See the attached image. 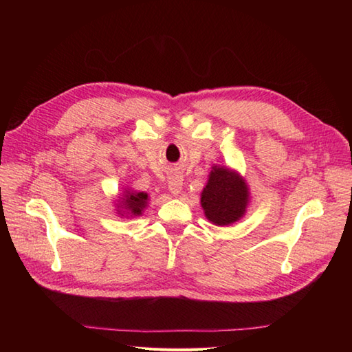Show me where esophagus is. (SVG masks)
<instances>
[{"label": "esophagus", "mask_w": 352, "mask_h": 352, "mask_svg": "<svg viewBox=\"0 0 352 352\" xmlns=\"http://www.w3.org/2000/svg\"><path fill=\"white\" fill-rule=\"evenodd\" d=\"M168 189L172 195L177 197L183 189V177L180 174H172L168 178Z\"/></svg>", "instance_id": "34e87169"}]
</instances>
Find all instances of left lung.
Segmentation results:
<instances>
[{
	"mask_svg": "<svg viewBox=\"0 0 352 352\" xmlns=\"http://www.w3.org/2000/svg\"><path fill=\"white\" fill-rule=\"evenodd\" d=\"M250 199L248 183L236 169L213 164L201 192V207L208 222L218 227L233 226L245 216Z\"/></svg>",
	"mask_w": 352,
	"mask_h": 352,
	"instance_id": "left-lung-1",
	"label": "left lung"
}]
</instances>
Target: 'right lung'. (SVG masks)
<instances>
[{
	"label": "right lung",
	"mask_w": 352,
	"mask_h": 352,
	"mask_svg": "<svg viewBox=\"0 0 352 352\" xmlns=\"http://www.w3.org/2000/svg\"><path fill=\"white\" fill-rule=\"evenodd\" d=\"M149 197L146 192H138L133 190L131 188H125L122 193H118V199L115 201V210L116 214L122 218H136V216H142L144 210L148 206Z\"/></svg>",
	"instance_id": "1"
}]
</instances>
